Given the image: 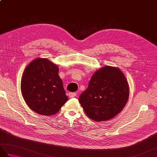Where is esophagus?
<instances>
[{
    "label": "esophagus",
    "instance_id": "obj_1",
    "mask_svg": "<svg viewBox=\"0 0 157 157\" xmlns=\"http://www.w3.org/2000/svg\"><path fill=\"white\" fill-rule=\"evenodd\" d=\"M69 96L70 98L75 97V96H76V93H75V92H69Z\"/></svg>",
    "mask_w": 157,
    "mask_h": 157
}]
</instances>
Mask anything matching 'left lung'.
<instances>
[{"mask_svg":"<svg viewBox=\"0 0 157 157\" xmlns=\"http://www.w3.org/2000/svg\"><path fill=\"white\" fill-rule=\"evenodd\" d=\"M128 97V82L123 73L116 67L105 66L94 73L79 102L90 118L102 121L121 112Z\"/></svg>","mask_w":157,"mask_h":157,"instance_id":"obj_1","label":"left lung"}]
</instances>
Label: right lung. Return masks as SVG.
I'll list each match as a JSON object with an SVG mask.
<instances>
[{
    "instance_id": "right-lung-1",
    "label": "right lung",
    "mask_w": 157,
    "mask_h": 157,
    "mask_svg": "<svg viewBox=\"0 0 157 157\" xmlns=\"http://www.w3.org/2000/svg\"><path fill=\"white\" fill-rule=\"evenodd\" d=\"M58 73V67L46 59H36L25 68L21 90L32 111L44 115H55L67 101Z\"/></svg>"
}]
</instances>
